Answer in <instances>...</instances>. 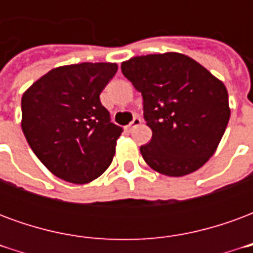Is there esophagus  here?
<instances>
[{"instance_id":"1","label":"esophagus","mask_w":253,"mask_h":253,"mask_svg":"<svg viewBox=\"0 0 253 253\" xmlns=\"http://www.w3.org/2000/svg\"><path fill=\"white\" fill-rule=\"evenodd\" d=\"M141 123H142V121H141V118H138V116H135V118L132 119L131 123H130V125L127 126V130H128V131H131V130H132V128H134V127L139 126Z\"/></svg>"}]
</instances>
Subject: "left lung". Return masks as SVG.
<instances>
[{
	"label": "left lung",
	"mask_w": 253,
	"mask_h": 253,
	"mask_svg": "<svg viewBox=\"0 0 253 253\" xmlns=\"http://www.w3.org/2000/svg\"><path fill=\"white\" fill-rule=\"evenodd\" d=\"M122 73L142 94L143 118L153 132L139 149L146 164L173 177L206 164L230 118L222 81L179 52L130 58Z\"/></svg>",
	"instance_id": "8db88e82"
}]
</instances>
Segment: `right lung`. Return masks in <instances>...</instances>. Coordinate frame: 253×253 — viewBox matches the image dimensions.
I'll use <instances>...</instances> for the list:
<instances>
[{
	"label": "right lung",
	"mask_w": 253,
	"mask_h": 253,
	"mask_svg": "<svg viewBox=\"0 0 253 253\" xmlns=\"http://www.w3.org/2000/svg\"><path fill=\"white\" fill-rule=\"evenodd\" d=\"M118 72L111 62L52 69L21 97L25 139L51 173L74 184L97 179L112 163L122 127L114 125L100 93Z\"/></svg>",
	"instance_id": "obj_1"
}]
</instances>
